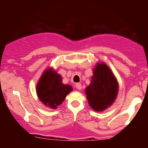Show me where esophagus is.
Returning a JSON list of instances; mask_svg holds the SVG:
<instances>
[{"instance_id":"34e87169","label":"esophagus","mask_w":148,"mask_h":148,"mask_svg":"<svg viewBox=\"0 0 148 148\" xmlns=\"http://www.w3.org/2000/svg\"><path fill=\"white\" fill-rule=\"evenodd\" d=\"M76 87H77V89H82V84L80 83H77L76 84Z\"/></svg>"}]
</instances>
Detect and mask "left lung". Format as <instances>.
<instances>
[{"instance_id": "obj_1", "label": "left lung", "mask_w": 148, "mask_h": 148, "mask_svg": "<svg viewBox=\"0 0 148 148\" xmlns=\"http://www.w3.org/2000/svg\"><path fill=\"white\" fill-rule=\"evenodd\" d=\"M85 92L89 105L96 111H102L112 104L117 97L118 84L107 65L97 64Z\"/></svg>"}]
</instances>
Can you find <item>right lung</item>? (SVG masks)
<instances>
[{"label": "right lung", "mask_w": 148, "mask_h": 148, "mask_svg": "<svg viewBox=\"0 0 148 148\" xmlns=\"http://www.w3.org/2000/svg\"><path fill=\"white\" fill-rule=\"evenodd\" d=\"M72 90L70 85L62 83V77L51 69L46 70L36 86L38 98L44 104L55 109Z\"/></svg>", "instance_id": "1"}]
</instances>
